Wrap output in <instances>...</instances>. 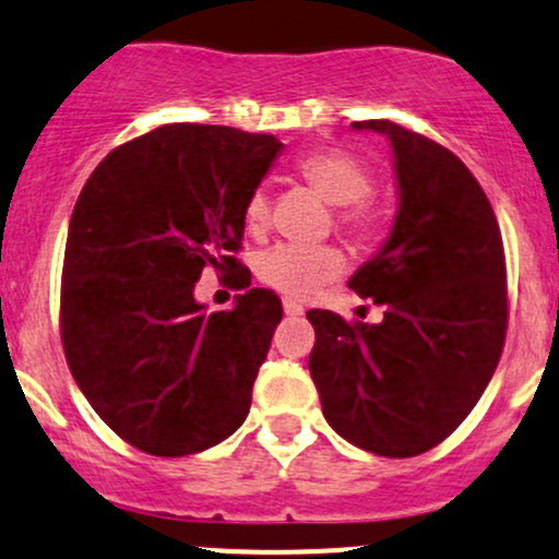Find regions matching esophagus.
Segmentation results:
<instances>
[{
    "mask_svg": "<svg viewBox=\"0 0 559 559\" xmlns=\"http://www.w3.org/2000/svg\"><path fill=\"white\" fill-rule=\"evenodd\" d=\"M282 309H285L287 318H298V314H304V307L298 301H290V298H285V304H282Z\"/></svg>",
    "mask_w": 559,
    "mask_h": 559,
    "instance_id": "34e87169",
    "label": "esophagus"
}]
</instances>
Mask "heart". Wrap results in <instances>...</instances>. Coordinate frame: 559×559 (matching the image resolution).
Masks as SVG:
<instances>
[{
    "mask_svg": "<svg viewBox=\"0 0 559 559\" xmlns=\"http://www.w3.org/2000/svg\"><path fill=\"white\" fill-rule=\"evenodd\" d=\"M296 175L312 188L320 199L336 206V226L353 239L368 241L382 226V210L371 199V171L353 153L338 147H322L304 155L296 164ZM245 226L250 234H263L272 217V204L263 188L252 191L245 201ZM344 272V252L333 245L296 247L274 245L261 252L255 274L263 285L285 293L290 298H309L322 285Z\"/></svg>",
    "mask_w": 559,
    "mask_h": 559,
    "instance_id": "obj_1",
    "label": "heart"
}]
</instances>
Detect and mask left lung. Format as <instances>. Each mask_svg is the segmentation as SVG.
Returning <instances> with one entry per match:
<instances>
[{"instance_id": "1", "label": "left lung", "mask_w": 559, "mask_h": 559, "mask_svg": "<svg viewBox=\"0 0 559 559\" xmlns=\"http://www.w3.org/2000/svg\"><path fill=\"white\" fill-rule=\"evenodd\" d=\"M353 129L379 131L395 153L393 231L347 282L384 320L309 309V373L342 439L414 457L468 417L503 353V239L485 191L452 151L390 120H355Z\"/></svg>"}]
</instances>
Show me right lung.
<instances>
[{"label": "right lung", "instance_id": "add662e5", "mask_svg": "<svg viewBox=\"0 0 559 559\" xmlns=\"http://www.w3.org/2000/svg\"><path fill=\"white\" fill-rule=\"evenodd\" d=\"M282 151L272 134L166 123L115 147L69 221L61 344L94 412L136 450L186 457L245 423L282 301L251 287L231 313L194 304L200 272L247 269L245 201Z\"/></svg>", "mask_w": 559, "mask_h": 559}]
</instances>
